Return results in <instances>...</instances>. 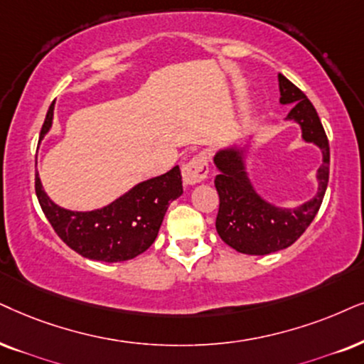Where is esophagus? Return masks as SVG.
Listing matches in <instances>:
<instances>
[{"mask_svg": "<svg viewBox=\"0 0 364 364\" xmlns=\"http://www.w3.org/2000/svg\"><path fill=\"white\" fill-rule=\"evenodd\" d=\"M206 178H208V159L203 154L195 156L183 166V181L188 186H195Z\"/></svg>", "mask_w": 364, "mask_h": 364, "instance_id": "esophagus-1", "label": "esophagus"}]
</instances>
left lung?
I'll return each mask as SVG.
<instances>
[{
	"label": "left lung",
	"instance_id": "obj_1",
	"mask_svg": "<svg viewBox=\"0 0 364 364\" xmlns=\"http://www.w3.org/2000/svg\"><path fill=\"white\" fill-rule=\"evenodd\" d=\"M279 90L280 104L292 105L285 119L299 124L302 141L319 148L323 164L316 174V195L302 205L284 208L257 191L247 169L248 141L232 142L216 151L213 163L220 169L215 178L220 196L216 232L227 245L247 255H267L291 247L314 220L329 181V142L314 105L282 73H279Z\"/></svg>",
	"mask_w": 364,
	"mask_h": 364
}]
</instances>
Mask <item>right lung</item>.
Returning <instances> with one entry per match:
<instances>
[{
  "instance_id": "1",
  "label": "right lung",
  "mask_w": 364,
  "mask_h": 364,
  "mask_svg": "<svg viewBox=\"0 0 364 364\" xmlns=\"http://www.w3.org/2000/svg\"><path fill=\"white\" fill-rule=\"evenodd\" d=\"M55 102L48 107L40 141L53 124ZM35 191L41 210L57 235L72 250L90 260L124 262L141 255L153 245L173 200L183 195L179 166L161 176L137 183L102 208L73 211L50 200L36 173Z\"/></svg>"
}]
</instances>
